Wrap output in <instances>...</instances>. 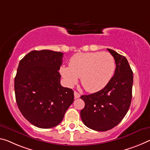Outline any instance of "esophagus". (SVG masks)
<instances>
[{
	"instance_id": "34e87169",
	"label": "esophagus",
	"mask_w": 150,
	"mask_h": 150,
	"mask_svg": "<svg viewBox=\"0 0 150 150\" xmlns=\"http://www.w3.org/2000/svg\"><path fill=\"white\" fill-rule=\"evenodd\" d=\"M74 97H75V99L79 98V97H80V94L78 92H77V91H74Z\"/></svg>"
}]
</instances>
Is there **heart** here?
Segmentation results:
<instances>
[{"mask_svg": "<svg viewBox=\"0 0 150 150\" xmlns=\"http://www.w3.org/2000/svg\"><path fill=\"white\" fill-rule=\"evenodd\" d=\"M115 59L108 52L77 53L69 60V67H62L61 75L70 86L81 77L85 90L95 93L103 89L112 79L115 71Z\"/></svg>", "mask_w": 150, "mask_h": 150, "instance_id": "obj_1", "label": "heart"}]
</instances>
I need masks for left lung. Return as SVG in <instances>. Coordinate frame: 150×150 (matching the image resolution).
I'll return each mask as SVG.
<instances>
[{
    "label": "left lung",
    "instance_id": "8db88e82",
    "mask_svg": "<svg viewBox=\"0 0 150 150\" xmlns=\"http://www.w3.org/2000/svg\"><path fill=\"white\" fill-rule=\"evenodd\" d=\"M115 61L110 82L100 91L81 96L85 102L81 118L90 129L105 132L119 124L129 110L132 98L133 71L127 59L108 49Z\"/></svg>",
    "mask_w": 150,
    "mask_h": 150
}]
</instances>
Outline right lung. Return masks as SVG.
Segmentation results:
<instances>
[{"label": "right lung", "instance_id": "right-lung-1", "mask_svg": "<svg viewBox=\"0 0 150 150\" xmlns=\"http://www.w3.org/2000/svg\"><path fill=\"white\" fill-rule=\"evenodd\" d=\"M63 54L32 51L21 59L15 78L16 101L21 113L39 128L59 125L74 101L71 89L60 83Z\"/></svg>", "mask_w": 150, "mask_h": 150}]
</instances>
